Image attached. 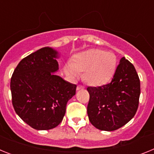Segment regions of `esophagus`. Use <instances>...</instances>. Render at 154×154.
Masks as SVG:
<instances>
[{"instance_id":"esophagus-1","label":"esophagus","mask_w":154,"mask_h":154,"mask_svg":"<svg viewBox=\"0 0 154 154\" xmlns=\"http://www.w3.org/2000/svg\"><path fill=\"white\" fill-rule=\"evenodd\" d=\"M85 89V87H84V86H83V85H78V86L76 87V90H77V91L80 90V89Z\"/></svg>"}]
</instances>
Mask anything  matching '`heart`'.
I'll list each match as a JSON object with an SVG mask.
<instances>
[{
	"label": "heart",
	"mask_w": 154,
	"mask_h": 154,
	"mask_svg": "<svg viewBox=\"0 0 154 154\" xmlns=\"http://www.w3.org/2000/svg\"><path fill=\"white\" fill-rule=\"evenodd\" d=\"M116 58L112 52L90 49L79 53L72 62L65 65V71L70 78H79L84 72V79L92 85H100L109 81L115 72Z\"/></svg>",
	"instance_id": "b5f03b06"
}]
</instances>
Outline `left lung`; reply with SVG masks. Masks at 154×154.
<instances>
[{
  "label": "left lung",
  "mask_w": 154,
  "mask_h": 154,
  "mask_svg": "<svg viewBox=\"0 0 154 154\" xmlns=\"http://www.w3.org/2000/svg\"><path fill=\"white\" fill-rule=\"evenodd\" d=\"M87 113L90 123L100 130L113 131L131 120L138 109L140 82L132 63L121 58L111 82L88 87Z\"/></svg>",
  "instance_id": "left-lung-1"
}]
</instances>
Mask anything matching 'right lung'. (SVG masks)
<instances>
[{
    "label": "right lung",
    "instance_id": "right-lung-1",
    "mask_svg": "<svg viewBox=\"0 0 154 154\" xmlns=\"http://www.w3.org/2000/svg\"><path fill=\"white\" fill-rule=\"evenodd\" d=\"M59 54L45 47L19 62L11 79L12 104L24 123L38 130L56 127L63 119L66 105L75 95L76 85L55 73Z\"/></svg>",
    "mask_w": 154,
    "mask_h": 154
}]
</instances>
